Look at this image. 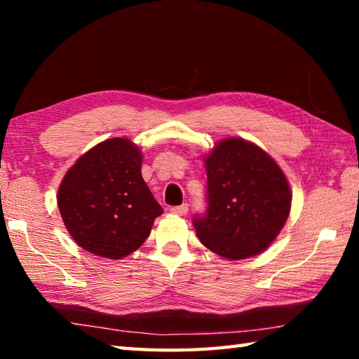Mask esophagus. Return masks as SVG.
<instances>
[{"mask_svg":"<svg viewBox=\"0 0 359 359\" xmlns=\"http://www.w3.org/2000/svg\"><path fill=\"white\" fill-rule=\"evenodd\" d=\"M169 212H171V214H175V215H187V212H188V204L174 205V208L169 209Z\"/></svg>","mask_w":359,"mask_h":359,"instance_id":"1","label":"esophagus"}]
</instances>
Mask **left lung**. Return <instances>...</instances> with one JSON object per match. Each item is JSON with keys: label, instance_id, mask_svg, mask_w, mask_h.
<instances>
[{"label": "left lung", "instance_id": "left-lung-1", "mask_svg": "<svg viewBox=\"0 0 359 359\" xmlns=\"http://www.w3.org/2000/svg\"><path fill=\"white\" fill-rule=\"evenodd\" d=\"M204 214L193 217L203 244L228 259L266 250L287 222L291 191L277 163L252 142L229 137L205 156Z\"/></svg>", "mask_w": 359, "mask_h": 359}]
</instances>
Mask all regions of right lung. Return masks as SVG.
Returning <instances> with one entry per match:
<instances>
[{"label":"right lung","instance_id":"add662e5","mask_svg":"<svg viewBox=\"0 0 359 359\" xmlns=\"http://www.w3.org/2000/svg\"><path fill=\"white\" fill-rule=\"evenodd\" d=\"M142 155L130 139L114 137L76 161L58 188V209L76 244L120 259L141 247L163 214L141 174Z\"/></svg>","mask_w":359,"mask_h":359}]
</instances>
